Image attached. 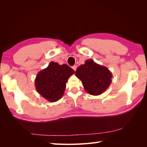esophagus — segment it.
I'll return each instance as SVG.
<instances>
[{"label": "esophagus", "mask_w": 147, "mask_h": 147, "mask_svg": "<svg viewBox=\"0 0 147 147\" xmlns=\"http://www.w3.org/2000/svg\"><path fill=\"white\" fill-rule=\"evenodd\" d=\"M72 68L73 69V70H74L76 71V69H77V65H73V67H72Z\"/></svg>", "instance_id": "esophagus-1"}]
</instances>
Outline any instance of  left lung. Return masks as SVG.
I'll return each mask as SVG.
<instances>
[{
	"label": "left lung",
	"mask_w": 147,
	"mask_h": 147,
	"mask_svg": "<svg viewBox=\"0 0 147 147\" xmlns=\"http://www.w3.org/2000/svg\"><path fill=\"white\" fill-rule=\"evenodd\" d=\"M75 75L82 81L84 88L90 95L104 93L112 82V74L109 69L88 59L76 69Z\"/></svg>",
	"instance_id": "obj_1"
}]
</instances>
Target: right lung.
I'll return each instance as SVG.
<instances>
[{
  "label": "right lung",
  "instance_id": "1",
  "mask_svg": "<svg viewBox=\"0 0 147 147\" xmlns=\"http://www.w3.org/2000/svg\"><path fill=\"white\" fill-rule=\"evenodd\" d=\"M74 73L67 64L51 62L47 67L40 71L36 76L37 92L51 102L59 100L64 95L69 78Z\"/></svg>",
  "mask_w": 147,
  "mask_h": 147
}]
</instances>
